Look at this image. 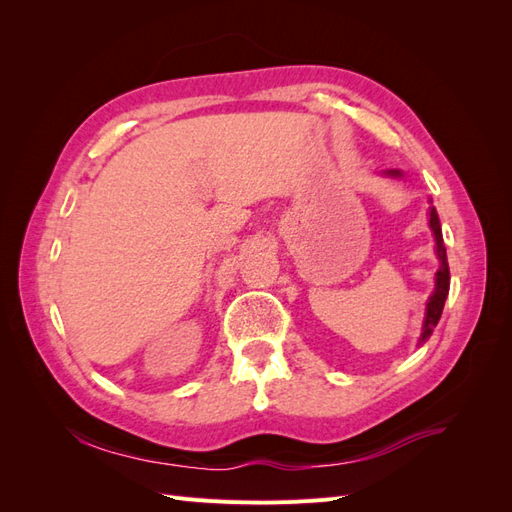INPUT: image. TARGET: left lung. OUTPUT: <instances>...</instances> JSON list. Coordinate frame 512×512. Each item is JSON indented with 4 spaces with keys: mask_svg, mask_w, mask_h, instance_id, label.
<instances>
[{
    "mask_svg": "<svg viewBox=\"0 0 512 512\" xmlns=\"http://www.w3.org/2000/svg\"><path fill=\"white\" fill-rule=\"evenodd\" d=\"M389 175H401V173H399V170H391ZM429 226L433 230V237H436V252H438V258L442 262V267L436 273V292L431 294V299L427 303V314H425L421 342H427L429 335L433 333V327H436V324H438V320L442 316V309H444V301L448 297V286H451V273H448L446 247H444V241H442V228H440L438 213H436V209H433V207L429 211Z\"/></svg>",
    "mask_w": 512,
    "mask_h": 512,
    "instance_id": "left-lung-1",
    "label": "left lung"
}]
</instances>
